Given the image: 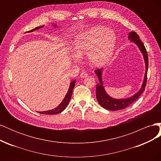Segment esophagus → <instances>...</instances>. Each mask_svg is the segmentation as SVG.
Listing matches in <instances>:
<instances>
[{
	"instance_id": "1",
	"label": "esophagus",
	"mask_w": 161,
	"mask_h": 161,
	"mask_svg": "<svg viewBox=\"0 0 161 161\" xmlns=\"http://www.w3.org/2000/svg\"><path fill=\"white\" fill-rule=\"evenodd\" d=\"M87 76H88V75H87L86 73H85V72H82L81 74H80V78H86Z\"/></svg>"
}]
</instances>
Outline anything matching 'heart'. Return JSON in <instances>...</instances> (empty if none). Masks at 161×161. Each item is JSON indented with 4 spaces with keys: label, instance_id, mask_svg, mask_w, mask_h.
Returning a JSON list of instances; mask_svg holds the SVG:
<instances>
[{
    "label": "heart",
    "instance_id": "1",
    "mask_svg": "<svg viewBox=\"0 0 161 161\" xmlns=\"http://www.w3.org/2000/svg\"><path fill=\"white\" fill-rule=\"evenodd\" d=\"M115 43L116 36L113 31L104 26L94 27L75 37L72 60L79 62L82 56L89 55L92 66L102 67L113 56Z\"/></svg>",
    "mask_w": 161,
    "mask_h": 161
}]
</instances>
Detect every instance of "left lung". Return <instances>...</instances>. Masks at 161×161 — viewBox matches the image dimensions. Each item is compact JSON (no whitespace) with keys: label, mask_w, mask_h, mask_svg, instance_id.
Wrapping results in <instances>:
<instances>
[{"label":"left lung","mask_w":161,"mask_h":161,"mask_svg":"<svg viewBox=\"0 0 161 161\" xmlns=\"http://www.w3.org/2000/svg\"><path fill=\"white\" fill-rule=\"evenodd\" d=\"M128 40H130V42L134 43L137 46L138 49L144 58V60L145 63V75L144 77V80L142 82V85L141 86L140 90L136 92V93L127 98L125 99H115L109 96L108 92H106L105 87L103 86V80H102V75H103V72L104 69H101L99 70H96L95 71V74L98 77L99 83L97 84L96 86V97L98 103L100 104L101 107L103 108L111 110V111H118L127 108L131 103H134V101L138 99V97L141 95L145 89L146 84H147V72L148 69V58L147 52L144 47L143 43L140 40V37L137 33L134 31H131L128 35Z\"/></svg>","instance_id":"obj_1"}]
</instances>
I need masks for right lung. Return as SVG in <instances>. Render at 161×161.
<instances>
[{
	"label": "right lung",
	"mask_w": 161,
	"mask_h": 161,
	"mask_svg": "<svg viewBox=\"0 0 161 161\" xmlns=\"http://www.w3.org/2000/svg\"><path fill=\"white\" fill-rule=\"evenodd\" d=\"M52 25L54 27H57L56 24H52ZM43 26H44V25L36 27L35 29H33V30H32L31 31H29L28 32H33L35 30H39V29L42 28ZM75 81H76V80H72L70 82L69 90H68V92H67V93L66 94L64 99L62 100V101L56 107V108H55L54 109H53L48 110V111H39L38 113L42 114H46V115H56V114H60V113H61L62 111H64L66 108V107L68 106V105H69V102L70 101L71 96H72V91H73V89H74V87L75 86Z\"/></svg>",
	"instance_id": "1"
}]
</instances>
